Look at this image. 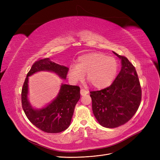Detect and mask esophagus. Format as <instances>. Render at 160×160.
Listing matches in <instances>:
<instances>
[{
  "instance_id": "esophagus-1",
  "label": "esophagus",
  "mask_w": 160,
  "mask_h": 160,
  "mask_svg": "<svg viewBox=\"0 0 160 160\" xmlns=\"http://www.w3.org/2000/svg\"><path fill=\"white\" fill-rule=\"evenodd\" d=\"M89 93V91L84 89H82L80 90V94L82 96H84V95H86L87 94Z\"/></svg>"
}]
</instances>
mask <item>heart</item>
<instances>
[{
    "label": "heart",
    "mask_w": 160,
    "mask_h": 160,
    "mask_svg": "<svg viewBox=\"0 0 160 160\" xmlns=\"http://www.w3.org/2000/svg\"><path fill=\"white\" fill-rule=\"evenodd\" d=\"M118 71V63L114 58L106 54L92 52L80 56L76 65L69 67L68 75L74 82L86 77L90 84L96 88L109 86L115 78Z\"/></svg>",
    "instance_id": "1"
}]
</instances>
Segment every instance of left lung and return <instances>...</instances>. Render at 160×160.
<instances>
[{
	"label": "left lung",
	"instance_id": "left-lung-1",
	"mask_svg": "<svg viewBox=\"0 0 160 160\" xmlns=\"http://www.w3.org/2000/svg\"><path fill=\"white\" fill-rule=\"evenodd\" d=\"M121 60V69L109 87L90 91L92 110L98 123L117 128L135 115L141 103V88L135 67L128 59L113 52Z\"/></svg>",
	"mask_w": 160,
	"mask_h": 160
}]
</instances>
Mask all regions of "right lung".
I'll list each match as a JSON object with an SVG mask.
<instances>
[{"mask_svg": "<svg viewBox=\"0 0 160 160\" xmlns=\"http://www.w3.org/2000/svg\"><path fill=\"white\" fill-rule=\"evenodd\" d=\"M68 71V67L44 58L32 65L24 80L21 93L22 109L28 120L45 132H62L69 127L75 106L80 98V88L62 83L57 97L51 102L41 109H35L28 99V77L39 71H50L65 80Z\"/></svg>", "mask_w": 160, "mask_h": 160, "instance_id": "1", "label": "right lung"}]
</instances>
